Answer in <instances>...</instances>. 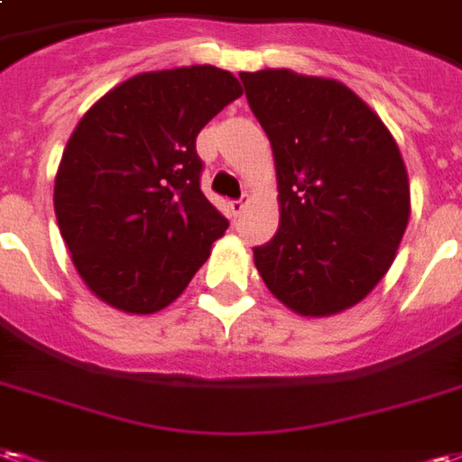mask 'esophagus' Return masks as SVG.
<instances>
[{
    "label": "esophagus",
    "mask_w": 462,
    "mask_h": 462,
    "mask_svg": "<svg viewBox=\"0 0 462 462\" xmlns=\"http://www.w3.org/2000/svg\"><path fill=\"white\" fill-rule=\"evenodd\" d=\"M242 210H245V200H232L230 203V213L235 215V217H237V215H242Z\"/></svg>",
    "instance_id": "esophagus-1"
}]
</instances>
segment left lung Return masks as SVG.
<instances>
[{
	"label": "left lung",
	"instance_id": "8db88e82",
	"mask_svg": "<svg viewBox=\"0 0 462 462\" xmlns=\"http://www.w3.org/2000/svg\"><path fill=\"white\" fill-rule=\"evenodd\" d=\"M240 80L279 188V230L254 247L259 276L299 316L353 309L389 272L411 215L394 136L330 78L266 68Z\"/></svg>",
	"mask_w": 462,
	"mask_h": 462
}]
</instances>
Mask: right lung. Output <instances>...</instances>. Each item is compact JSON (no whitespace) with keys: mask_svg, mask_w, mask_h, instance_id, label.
<instances>
[{"mask_svg":"<svg viewBox=\"0 0 462 462\" xmlns=\"http://www.w3.org/2000/svg\"><path fill=\"white\" fill-rule=\"evenodd\" d=\"M240 95L215 66L139 73L75 126L53 208L78 274L112 309H166L227 230L200 190L196 136Z\"/></svg>","mask_w":462,"mask_h":462,"instance_id":"obj_1","label":"right lung"}]
</instances>
